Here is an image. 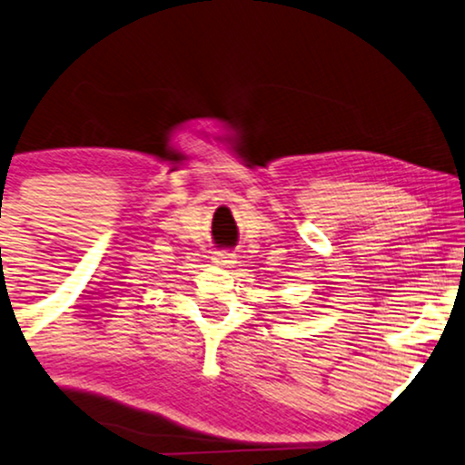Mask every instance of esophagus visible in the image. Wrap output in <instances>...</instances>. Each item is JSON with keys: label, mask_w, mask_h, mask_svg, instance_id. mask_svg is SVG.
Returning <instances> with one entry per match:
<instances>
[{"label": "esophagus", "mask_w": 465, "mask_h": 465, "mask_svg": "<svg viewBox=\"0 0 465 465\" xmlns=\"http://www.w3.org/2000/svg\"><path fill=\"white\" fill-rule=\"evenodd\" d=\"M213 260H214L216 266L232 268L233 263H236V255H233V252H229V251H219V252H214Z\"/></svg>", "instance_id": "obj_1"}]
</instances>
